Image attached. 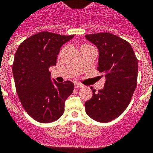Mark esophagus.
I'll return each instance as SVG.
<instances>
[{"instance_id": "esophagus-1", "label": "esophagus", "mask_w": 153, "mask_h": 153, "mask_svg": "<svg viewBox=\"0 0 153 153\" xmlns=\"http://www.w3.org/2000/svg\"><path fill=\"white\" fill-rule=\"evenodd\" d=\"M75 87L76 88H82V87H83V85H82L81 83H79V82H75Z\"/></svg>"}]
</instances>
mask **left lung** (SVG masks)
<instances>
[{"label": "left lung", "instance_id": "left-lung-1", "mask_svg": "<svg viewBox=\"0 0 153 153\" xmlns=\"http://www.w3.org/2000/svg\"><path fill=\"white\" fill-rule=\"evenodd\" d=\"M99 48V72L104 74L102 89H91L93 96L85 103L87 115L99 123H108L123 113L137 85L138 59L127 41L109 32L85 35Z\"/></svg>", "mask_w": 153, "mask_h": 153}]
</instances>
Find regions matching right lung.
<instances>
[{"label": "right lung", "mask_w": 153, "mask_h": 153, "mask_svg": "<svg viewBox=\"0 0 153 153\" xmlns=\"http://www.w3.org/2000/svg\"><path fill=\"white\" fill-rule=\"evenodd\" d=\"M73 37L42 31L21 42L16 51L12 65L16 91L23 108L37 122L58 120L72 94V82H52L49 68L56 65L61 47Z\"/></svg>", "instance_id": "add662e5"}]
</instances>
